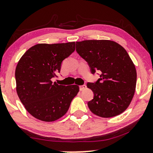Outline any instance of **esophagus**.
<instances>
[{
  "mask_svg": "<svg viewBox=\"0 0 153 153\" xmlns=\"http://www.w3.org/2000/svg\"><path fill=\"white\" fill-rule=\"evenodd\" d=\"M86 88V85H80V91H83Z\"/></svg>",
  "mask_w": 153,
  "mask_h": 153,
  "instance_id": "obj_1",
  "label": "esophagus"
}]
</instances>
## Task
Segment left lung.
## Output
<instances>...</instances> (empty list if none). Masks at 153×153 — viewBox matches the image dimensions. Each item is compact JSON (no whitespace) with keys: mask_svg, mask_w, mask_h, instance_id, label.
<instances>
[{"mask_svg":"<svg viewBox=\"0 0 153 153\" xmlns=\"http://www.w3.org/2000/svg\"><path fill=\"white\" fill-rule=\"evenodd\" d=\"M76 51L88 63L91 73H101L97 82L87 83L94 94L88 103L91 111L103 118L124 112L132 100L137 82L136 68L125 49L111 40H84L76 42Z\"/></svg>","mask_w":153,"mask_h":153,"instance_id":"obj_1","label":"left lung"}]
</instances>
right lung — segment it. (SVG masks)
<instances>
[{"label": "right lung", "mask_w": 153, "mask_h": 153, "mask_svg": "<svg viewBox=\"0 0 153 153\" xmlns=\"http://www.w3.org/2000/svg\"><path fill=\"white\" fill-rule=\"evenodd\" d=\"M75 50V42L38 44L19 59L15 71L16 92L26 110L34 118L54 122L68 111L79 86L58 85L51 79L57 76L63 59Z\"/></svg>", "instance_id": "obj_1"}]
</instances>
